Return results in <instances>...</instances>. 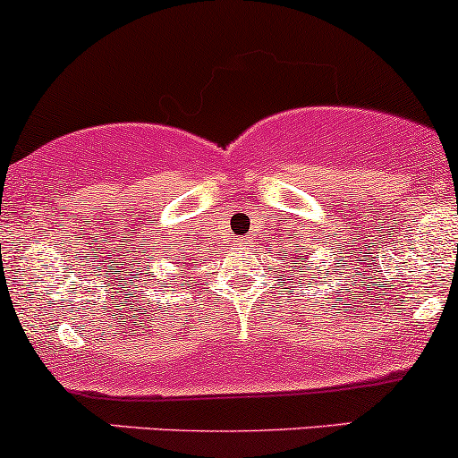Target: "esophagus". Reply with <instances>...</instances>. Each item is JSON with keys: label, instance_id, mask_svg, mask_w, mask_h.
<instances>
[{"label": "esophagus", "instance_id": "esophagus-1", "mask_svg": "<svg viewBox=\"0 0 458 458\" xmlns=\"http://www.w3.org/2000/svg\"><path fill=\"white\" fill-rule=\"evenodd\" d=\"M250 244H253V240H249V238H242V240H240V246H242V249H249Z\"/></svg>", "mask_w": 458, "mask_h": 458}]
</instances>
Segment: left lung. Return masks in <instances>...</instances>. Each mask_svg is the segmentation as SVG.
Here are the masks:
<instances>
[{
	"instance_id": "obj_1",
	"label": "left lung",
	"mask_w": 458,
	"mask_h": 458,
	"mask_svg": "<svg viewBox=\"0 0 458 458\" xmlns=\"http://www.w3.org/2000/svg\"><path fill=\"white\" fill-rule=\"evenodd\" d=\"M294 257H296V259H298V257H305V255H301V250H294ZM292 268L296 270V266H292ZM311 279H313V276H311Z\"/></svg>"
}]
</instances>
